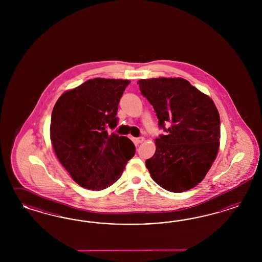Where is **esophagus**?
I'll use <instances>...</instances> for the list:
<instances>
[{"mask_svg": "<svg viewBox=\"0 0 262 262\" xmlns=\"http://www.w3.org/2000/svg\"><path fill=\"white\" fill-rule=\"evenodd\" d=\"M135 141L136 144H141V143L145 141V138L144 137H137V138H135Z\"/></svg>", "mask_w": 262, "mask_h": 262, "instance_id": "esophagus-1", "label": "esophagus"}]
</instances>
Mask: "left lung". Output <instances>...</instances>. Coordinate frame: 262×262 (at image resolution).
<instances>
[{
	"label": "left lung",
	"instance_id": "obj_1",
	"mask_svg": "<svg viewBox=\"0 0 262 262\" xmlns=\"http://www.w3.org/2000/svg\"><path fill=\"white\" fill-rule=\"evenodd\" d=\"M159 128L157 150L146 160L152 180L170 192L189 190L201 183L214 161L220 142V116L213 101L181 78L140 79Z\"/></svg>",
	"mask_w": 262,
	"mask_h": 262
}]
</instances>
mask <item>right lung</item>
<instances>
[{"label": "right lung", "mask_w": 262, "mask_h": 262, "mask_svg": "<svg viewBox=\"0 0 262 262\" xmlns=\"http://www.w3.org/2000/svg\"><path fill=\"white\" fill-rule=\"evenodd\" d=\"M127 79H89L59 97L52 112L51 141L56 157L81 187L103 190L121 177L135 144L108 129L118 124Z\"/></svg>", "instance_id": "add662e5"}]
</instances>
